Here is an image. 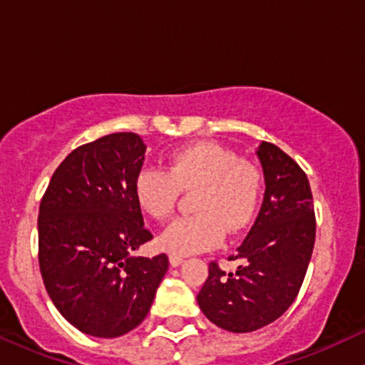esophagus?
<instances>
[{
  "mask_svg": "<svg viewBox=\"0 0 365 365\" xmlns=\"http://www.w3.org/2000/svg\"><path fill=\"white\" fill-rule=\"evenodd\" d=\"M183 262V257L182 255H178V254H170V264L173 267H177V266H180V264Z\"/></svg>",
  "mask_w": 365,
  "mask_h": 365,
  "instance_id": "34e87169",
  "label": "esophagus"
}]
</instances>
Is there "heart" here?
<instances>
[{
    "mask_svg": "<svg viewBox=\"0 0 365 365\" xmlns=\"http://www.w3.org/2000/svg\"><path fill=\"white\" fill-rule=\"evenodd\" d=\"M194 190L197 215L180 217L161 235L168 252H202L220 245L226 232L235 235L245 230L261 207L264 175L235 150L200 140L173 150L168 171L144 168L133 183L139 206L159 221L173 215L182 192Z\"/></svg>",
    "mask_w": 365,
    "mask_h": 365,
    "instance_id": "heart-1",
    "label": "heart"
}]
</instances>
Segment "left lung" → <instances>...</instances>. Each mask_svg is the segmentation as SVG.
<instances>
[{
  "instance_id": "1",
  "label": "left lung",
  "mask_w": 365,
  "mask_h": 365,
  "mask_svg": "<svg viewBox=\"0 0 365 365\" xmlns=\"http://www.w3.org/2000/svg\"><path fill=\"white\" fill-rule=\"evenodd\" d=\"M261 159L266 192L249 235L230 255L235 273L216 261L197 295L209 321L232 333L261 329L283 316L302 287L314 242L316 215L305 171L278 145L262 142Z\"/></svg>"
}]
</instances>
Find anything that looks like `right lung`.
<instances>
[{"label": "right lung", "instance_id": "1", "mask_svg": "<svg viewBox=\"0 0 365 365\" xmlns=\"http://www.w3.org/2000/svg\"><path fill=\"white\" fill-rule=\"evenodd\" d=\"M145 145L118 132L78 145L53 173L39 206V267L70 324L98 338L128 333L148 316L168 255L133 257L153 240L133 192Z\"/></svg>", "mask_w": 365, "mask_h": 365}]
</instances>
